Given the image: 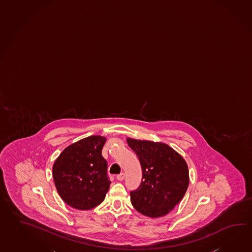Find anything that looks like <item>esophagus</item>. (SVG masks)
Segmentation results:
<instances>
[{
    "label": "esophagus",
    "instance_id": "obj_1",
    "mask_svg": "<svg viewBox=\"0 0 252 252\" xmlns=\"http://www.w3.org/2000/svg\"><path fill=\"white\" fill-rule=\"evenodd\" d=\"M117 180H119V181H122V180H125V173L118 175L117 176Z\"/></svg>",
    "mask_w": 252,
    "mask_h": 252
}]
</instances>
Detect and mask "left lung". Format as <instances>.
Wrapping results in <instances>:
<instances>
[{"instance_id": "1", "label": "left lung", "mask_w": 252, "mask_h": 252, "mask_svg": "<svg viewBox=\"0 0 252 252\" xmlns=\"http://www.w3.org/2000/svg\"><path fill=\"white\" fill-rule=\"evenodd\" d=\"M126 142L137 155L143 170L141 185L130 193L132 205L151 218L168 215L189 188V175L185 159L163 143L129 137Z\"/></svg>"}]
</instances>
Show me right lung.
Masks as SVG:
<instances>
[{
    "mask_svg": "<svg viewBox=\"0 0 252 252\" xmlns=\"http://www.w3.org/2000/svg\"><path fill=\"white\" fill-rule=\"evenodd\" d=\"M106 137L92 135L63 151L53 165L57 192L68 206L90 210L105 199L110 181L101 155Z\"/></svg>",
    "mask_w": 252,
    "mask_h": 252,
    "instance_id": "add662e5",
    "label": "right lung"
}]
</instances>
